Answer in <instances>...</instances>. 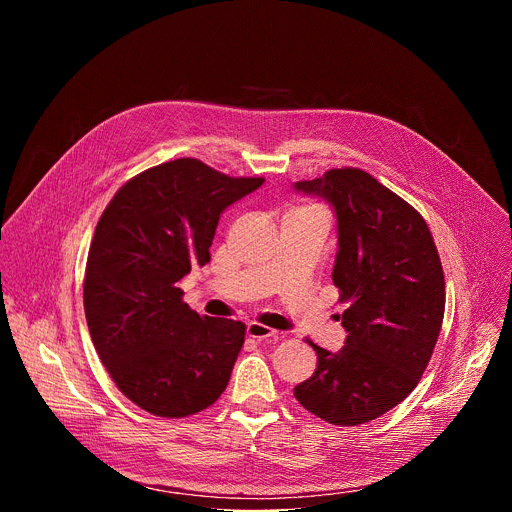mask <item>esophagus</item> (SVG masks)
I'll return each mask as SVG.
<instances>
[{
    "label": "esophagus",
    "mask_w": 512,
    "mask_h": 512,
    "mask_svg": "<svg viewBox=\"0 0 512 512\" xmlns=\"http://www.w3.org/2000/svg\"><path fill=\"white\" fill-rule=\"evenodd\" d=\"M247 336L249 338H255V340H265V338H279V332L265 326V324H259V322H251L247 326Z\"/></svg>",
    "instance_id": "34e87169"
}]
</instances>
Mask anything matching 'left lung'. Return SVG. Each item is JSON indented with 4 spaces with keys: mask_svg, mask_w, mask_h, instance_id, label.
I'll return each instance as SVG.
<instances>
[{
    "mask_svg": "<svg viewBox=\"0 0 512 512\" xmlns=\"http://www.w3.org/2000/svg\"><path fill=\"white\" fill-rule=\"evenodd\" d=\"M294 188L334 206L332 281L348 302L344 346L310 340L316 371L294 395L328 423H367L399 405L427 367L446 310L442 261L423 216L364 170L334 168Z\"/></svg>",
    "mask_w": 512,
    "mask_h": 512,
    "instance_id": "1",
    "label": "left lung"
}]
</instances>
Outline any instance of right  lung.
<instances>
[{
    "label": "right lung",
    "mask_w": 512,
    "mask_h": 512,
    "mask_svg": "<svg viewBox=\"0 0 512 512\" xmlns=\"http://www.w3.org/2000/svg\"><path fill=\"white\" fill-rule=\"evenodd\" d=\"M263 182L178 158L125 182L103 210L87 259L85 316L107 373L143 411L188 417L227 389L245 324L196 314L178 281L210 261L223 210Z\"/></svg>",
    "instance_id": "right-lung-1"
}]
</instances>
